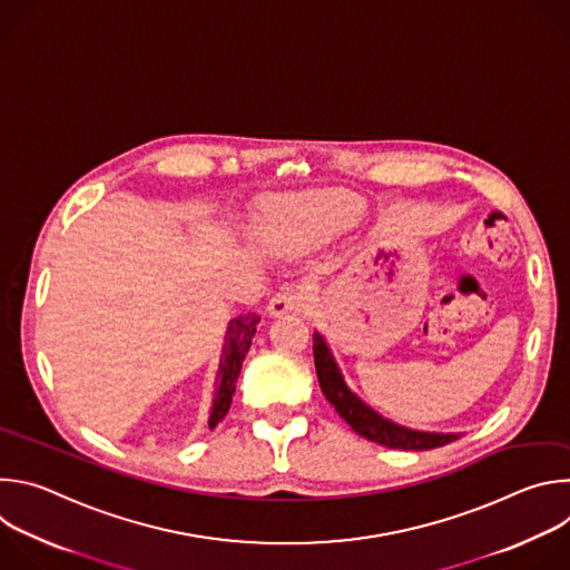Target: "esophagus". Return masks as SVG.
Instances as JSON below:
<instances>
[{"label":"esophagus","instance_id":"esophagus-1","mask_svg":"<svg viewBox=\"0 0 570 570\" xmlns=\"http://www.w3.org/2000/svg\"><path fill=\"white\" fill-rule=\"evenodd\" d=\"M302 293L297 291V288H293V286H284V288H279L273 297H271V302H268V313L271 315H284V313H291V311H297L299 306H302Z\"/></svg>","mask_w":570,"mask_h":570}]
</instances>
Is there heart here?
<instances>
[{
    "label": "heart",
    "mask_w": 570,
    "mask_h": 570,
    "mask_svg": "<svg viewBox=\"0 0 570 570\" xmlns=\"http://www.w3.org/2000/svg\"><path fill=\"white\" fill-rule=\"evenodd\" d=\"M358 220V207L327 194L279 196L262 203L255 227L275 253L313 248Z\"/></svg>",
    "instance_id": "obj_1"
}]
</instances>
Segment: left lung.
I'll use <instances>...</instances> for the list:
<instances>
[{"instance_id": "8db88e82", "label": "left lung", "mask_w": 570, "mask_h": 570, "mask_svg": "<svg viewBox=\"0 0 570 570\" xmlns=\"http://www.w3.org/2000/svg\"><path fill=\"white\" fill-rule=\"evenodd\" d=\"M313 358L315 372L322 387V394L334 405L336 413L365 440L376 442L387 449H403V451H424L444 446L462 433H433V431H417L401 426L381 413H376L372 405H367L347 383L345 376L334 358V352L320 332H313Z\"/></svg>"}]
</instances>
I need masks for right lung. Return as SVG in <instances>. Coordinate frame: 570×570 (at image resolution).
Here are the masks:
<instances>
[{
	"instance_id": "right-lung-1",
	"label": "right lung",
	"mask_w": 570,
	"mask_h": 570,
	"mask_svg": "<svg viewBox=\"0 0 570 570\" xmlns=\"http://www.w3.org/2000/svg\"><path fill=\"white\" fill-rule=\"evenodd\" d=\"M257 324H259L257 313H238L227 322L225 341H223V350H220V358H218V370H216V379H214L212 403H209V417H207L209 431L218 422H223V417L229 411L232 394L236 390V379L240 374L243 361H246V354L257 334Z\"/></svg>"
}]
</instances>
